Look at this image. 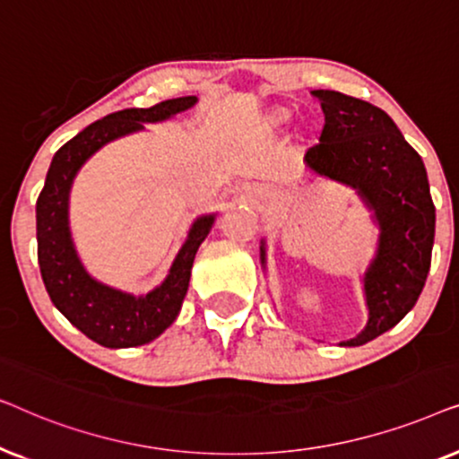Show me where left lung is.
<instances>
[{"instance_id":"1","label":"left lung","mask_w":459,"mask_h":459,"mask_svg":"<svg viewBox=\"0 0 459 459\" xmlns=\"http://www.w3.org/2000/svg\"><path fill=\"white\" fill-rule=\"evenodd\" d=\"M311 96L322 106L324 127L307 150V167L353 186L380 225L378 253L363 278L368 325L342 342L359 347L397 325L416 305L430 269L435 204L422 159L385 110L332 90Z\"/></svg>"}]
</instances>
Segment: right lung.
Returning <instances> with one entry per match:
<instances>
[{"instance_id": "1", "label": "right lung", "mask_w": 459, "mask_h": 459, "mask_svg": "<svg viewBox=\"0 0 459 459\" xmlns=\"http://www.w3.org/2000/svg\"><path fill=\"white\" fill-rule=\"evenodd\" d=\"M196 98H175L150 108H125L91 123L54 154L46 186L37 198V259L43 284L62 316L93 342L108 349L140 347L175 322L187 292L194 256L215 217H200L181 247L167 280L146 297H131L87 275L68 231V192L81 165L117 137L165 121L194 106Z\"/></svg>"}]
</instances>
